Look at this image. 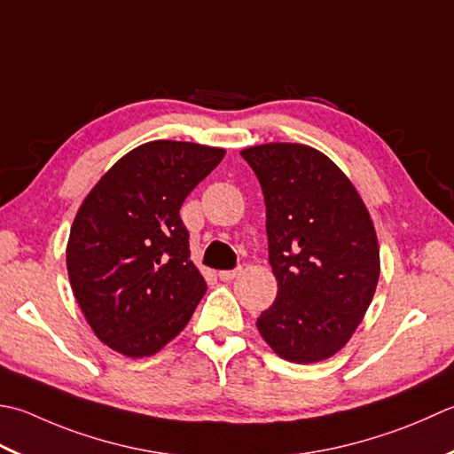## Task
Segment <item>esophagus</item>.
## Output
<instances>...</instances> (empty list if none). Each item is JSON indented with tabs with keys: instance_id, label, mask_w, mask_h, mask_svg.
I'll return each instance as SVG.
<instances>
[{
	"instance_id": "esophagus-1",
	"label": "esophagus",
	"mask_w": 454,
	"mask_h": 454,
	"mask_svg": "<svg viewBox=\"0 0 454 454\" xmlns=\"http://www.w3.org/2000/svg\"><path fill=\"white\" fill-rule=\"evenodd\" d=\"M239 273H242V268L232 270V271H218V278H220L222 281H232V279L238 278Z\"/></svg>"
}]
</instances>
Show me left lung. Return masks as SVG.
<instances>
[{
	"mask_svg": "<svg viewBox=\"0 0 454 454\" xmlns=\"http://www.w3.org/2000/svg\"><path fill=\"white\" fill-rule=\"evenodd\" d=\"M265 199L278 297L257 331L283 360L315 364L352 339L374 299L380 246L358 191L333 159L303 144L239 151Z\"/></svg>",
	"mask_w": 454,
	"mask_h": 454,
	"instance_id": "8db88e82",
	"label": "left lung"
}]
</instances>
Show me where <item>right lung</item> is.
Returning <instances> with one entry per match:
<instances>
[{
  "instance_id": "right-lung-1",
  "label": "right lung",
  "mask_w": 454,
  "mask_h": 454,
  "mask_svg": "<svg viewBox=\"0 0 454 454\" xmlns=\"http://www.w3.org/2000/svg\"><path fill=\"white\" fill-rule=\"evenodd\" d=\"M226 149L157 139L131 149L80 204L70 287L94 334L129 358L153 356L189 325L207 281L191 262L184 199Z\"/></svg>"
}]
</instances>
